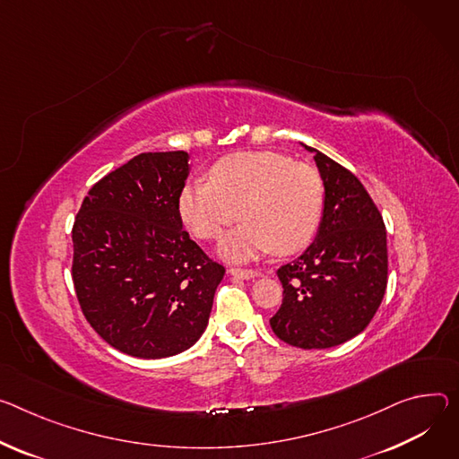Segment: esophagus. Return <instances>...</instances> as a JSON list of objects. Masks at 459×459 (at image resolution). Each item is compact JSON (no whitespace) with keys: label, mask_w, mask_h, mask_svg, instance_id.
Instances as JSON below:
<instances>
[{"label":"esophagus","mask_w":459,"mask_h":459,"mask_svg":"<svg viewBox=\"0 0 459 459\" xmlns=\"http://www.w3.org/2000/svg\"><path fill=\"white\" fill-rule=\"evenodd\" d=\"M229 274H230V276H236V278L251 280V278H255L258 273H256V271H253V269H238V267H230V269H229Z\"/></svg>","instance_id":"esophagus-1"}]
</instances>
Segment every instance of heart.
<instances>
[{
	"instance_id": "heart-1",
	"label": "heart",
	"mask_w": 459,
	"mask_h": 459,
	"mask_svg": "<svg viewBox=\"0 0 459 459\" xmlns=\"http://www.w3.org/2000/svg\"><path fill=\"white\" fill-rule=\"evenodd\" d=\"M178 211L190 232L216 239L223 260L245 264L271 255H293L315 238L324 212V183L309 164L276 152H245L218 160L211 181L188 183Z\"/></svg>"
}]
</instances>
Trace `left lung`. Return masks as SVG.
<instances>
[{
	"label": "left lung",
	"mask_w": 459,
	"mask_h": 459,
	"mask_svg": "<svg viewBox=\"0 0 459 459\" xmlns=\"http://www.w3.org/2000/svg\"><path fill=\"white\" fill-rule=\"evenodd\" d=\"M324 212L315 241L278 269L283 300L271 318L274 335L302 350L339 346L371 322L388 281L386 229L362 183L322 152Z\"/></svg>",
	"instance_id": "1"
}]
</instances>
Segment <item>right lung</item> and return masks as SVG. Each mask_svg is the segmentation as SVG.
Wrapping results in <instances>:
<instances>
[{
    "label": "right lung",
    "instance_id": "1",
    "mask_svg": "<svg viewBox=\"0 0 459 459\" xmlns=\"http://www.w3.org/2000/svg\"><path fill=\"white\" fill-rule=\"evenodd\" d=\"M186 152H150L102 178L73 225V283L82 313L115 350L164 359L194 346L225 267L183 230L178 199Z\"/></svg>",
    "mask_w": 459,
    "mask_h": 459
}]
</instances>
